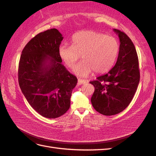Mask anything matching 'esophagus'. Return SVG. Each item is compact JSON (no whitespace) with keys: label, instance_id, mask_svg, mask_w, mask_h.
I'll list each match as a JSON object with an SVG mask.
<instances>
[{"label":"esophagus","instance_id":"obj_1","mask_svg":"<svg viewBox=\"0 0 156 156\" xmlns=\"http://www.w3.org/2000/svg\"><path fill=\"white\" fill-rule=\"evenodd\" d=\"M78 83L80 84H84L88 83L87 81L86 80H84V79H78Z\"/></svg>","mask_w":156,"mask_h":156}]
</instances>
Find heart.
I'll return each instance as SVG.
<instances>
[{
    "label": "heart",
    "instance_id": "obj_1",
    "mask_svg": "<svg viewBox=\"0 0 156 156\" xmlns=\"http://www.w3.org/2000/svg\"><path fill=\"white\" fill-rule=\"evenodd\" d=\"M72 45H62L60 58L73 69L82 56L84 60L75 68V73L87 77L92 71L96 73L108 72L114 65L119 52V44L114 37L93 30L79 32L72 37Z\"/></svg>",
    "mask_w": 156,
    "mask_h": 156
}]
</instances>
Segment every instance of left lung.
Here are the masks:
<instances>
[{"mask_svg": "<svg viewBox=\"0 0 156 156\" xmlns=\"http://www.w3.org/2000/svg\"><path fill=\"white\" fill-rule=\"evenodd\" d=\"M120 44L116 64L109 72L90 82L95 90L91 98L95 110L105 116L120 113L129 105L140 81L135 45L124 32L114 29Z\"/></svg>", "mask_w": 156, "mask_h": 156, "instance_id": "left-lung-1", "label": "left lung"}]
</instances>
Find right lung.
<instances>
[{
  "mask_svg": "<svg viewBox=\"0 0 156 156\" xmlns=\"http://www.w3.org/2000/svg\"><path fill=\"white\" fill-rule=\"evenodd\" d=\"M62 35L56 29L39 33L22 51L18 81L31 107L44 117L56 119L70 107L77 79L62 64L58 53Z\"/></svg>",
  "mask_w": 156,
  "mask_h": 156,
  "instance_id": "obj_1",
  "label": "right lung"
}]
</instances>
